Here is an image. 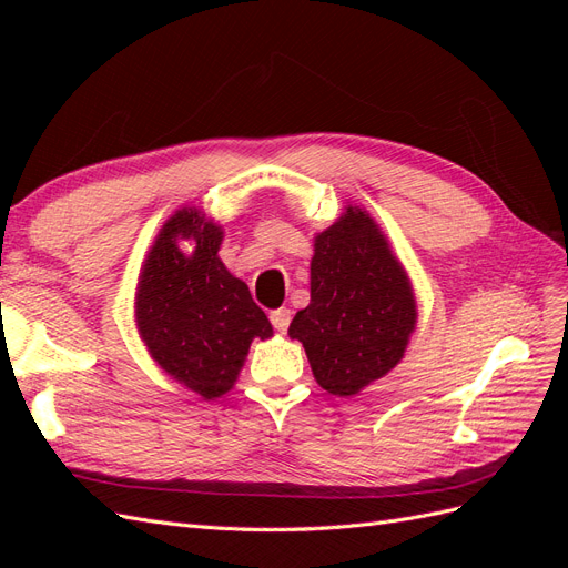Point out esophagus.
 Wrapping results in <instances>:
<instances>
[{"label": "esophagus", "instance_id": "1", "mask_svg": "<svg viewBox=\"0 0 568 568\" xmlns=\"http://www.w3.org/2000/svg\"><path fill=\"white\" fill-rule=\"evenodd\" d=\"M291 315H294V313H291L288 307H277V311H272L270 320H272L274 329H277L280 334H284L288 329V324H291Z\"/></svg>", "mask_w": 568, "mask_h": 568}]
</instances>
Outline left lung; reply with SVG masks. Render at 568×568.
Returning a JSON list of instances; mask_svg holds the SVG:
<instances>
[{"instance_id": "8db88e82", "label": "left lung", "mask_w": 568, "mask_h": 568, "mask_svg": "<svg viewBox=\"0 0 568 568\" xmlns=\"http://www.w3.org/2000/svg\"><path fill=\"white\" fill-rule=\"evenodd\" d=\"M417 317L415 288L388 236L365 209L346 205L315 236L311 305L288 324L315 382L353 398L400 363Z\"/></svg>"}]
</instances>
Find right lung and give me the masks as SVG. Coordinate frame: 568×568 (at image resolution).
Segmentation results:
<instances>
[{
	"mask_svg": "<svg viewBox=\"0 0 568 568\" xmlns=\"http://www.w3.org/2000/svg\"><path fill=\"white\" fill-rule=\"evenodd\" d=\"M222 236L213 217L184 205L153 239L134 291L136 332L151 359L203 400L232 390L253 338L272 336L246 282L220 261Z\"/></svg>",
	"mask_w": 568,
	"mask_h": 568,
	"instance_id": "add662e5",
	"label": "right lung"
}]
</instances>
